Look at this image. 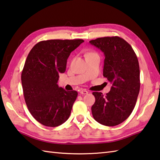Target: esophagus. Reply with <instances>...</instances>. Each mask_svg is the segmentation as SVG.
<instances>
[{"label":"esophagus","instance_id":"obj_1","mask_svg":"<svg viewBox=\"0 0 160 160\" xmlns=\"http://www.w3.org/2000/svg\"><path fill=\"white\" fill-rule=\"evenodd\" d=\"M79 92L81 93V94H82V95H86V94H88V92L86 90H84V89L83 90H81Z\"/></svg>","mask_w":160,"mask_h":160}]
</instances>
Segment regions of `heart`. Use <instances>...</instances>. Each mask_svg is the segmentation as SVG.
Returning a JSON list of instances; mask_svg holds the SVG:
<instances>
[{"label":"heart","instance_id":"b5f03b06","mask_svg":"<svg viewBox=\"0 0 160 160\" xmlns=\"http://www.w3.org/2000/svg\"><path fill=\"white\" fill-rule=\"evenodd\" d=\"M90 53H88V54H90Z\"/></svg>","mask_w":160,"mask_h":160}]
</instances>
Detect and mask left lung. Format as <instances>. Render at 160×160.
<instances>
[{
	"label": "left lung",
	"instance_id": "1",
	"mask_svg": "<svg viewBox=\"0 0 160 160\" xmlns=\"http://www.w3.org/2000/svg\"><path fill=\"white\" fill-rule=\"evenodd\" d=\"M89 42L104 53L103 76L112 83L106 96L92 92L95 98L92 116L102 125L116 126L128 118L136 104L140 90L138 58L130 44L118 36L99 38Z\"/></svg>",
	"mask_w": 160,
	"mask_h": 160
}]
</instances>
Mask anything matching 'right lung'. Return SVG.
Returning a JSON list of instances; mask_svg holds the SVG:
<instances>
[{"mask_svg":"<svg viewBox=\"0 0 160 160\" xmlns=\"http://www.w3.org/2000/svg\"><path fill=\"white\" fill-rule=\"evenodd\" d=\"M83 40L41 41L32 48L22 73L23 92L30 113L42 125L57 127L67 120L77 97L57 83L67 60Z\"/></svg>","mask_w":160,"mask_h":160,"instance_id":"1","label":"right lung"}]
</instances>
